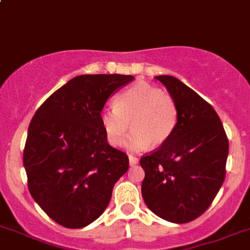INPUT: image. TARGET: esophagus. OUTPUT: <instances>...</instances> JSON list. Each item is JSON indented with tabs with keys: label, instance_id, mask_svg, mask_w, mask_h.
I'll return each mask as SVG.
<instances>
[{
	"label": "esophagus",
	"instance_id": "34e87169",
	"mask_svg": "<svg viewBox=\"0 0 250 250\" xmlns=\"http://www.w3.org/2000/svg\"><path fill=\"white\" fill-rule=\"evenodd\" d=\"M128 159H129L130 166H136V164L138 163V158L134 156H132V154H130V156H128Z\"/></svg>",
	"mask_w": 250,
	"mask_h": 250
}]
</instances>
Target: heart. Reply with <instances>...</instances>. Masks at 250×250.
I'll return each mask as SVG.
<instances>
[{
    "label": "heart",
    "mask_w": 250,
    "mask_h": 250,
    "mask_svg": "<svg viewBox=\"0 0 250 250\" xmlns=\"http://www.w3.org/2000/svg\"><path fill=\"white\" fill-rule=\"evenodd\" d=\"M113 108L100 113V122L105 138L112 146H121L127 134L130 150L161 147L174 133L179 113L175 101L161 88L146 82L128 87L114 98Z\"/></svg>",
    "instance_id": "1"
}]
</instances>
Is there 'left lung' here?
Segmentation results:
<instances>
[{"instance_id":"8db88e82","label":"left lung","mask_w":250,"mask_h":250,"mask_svg":"<svg viewBox=\"0 0 250 250\" xmlns=\"http://www.w3.org/2000/svg\"><path fill=\"white\" fill-rule=\"evenodd\" d=\"M178 107L179 120L163 146L141 158L145 203L159 218L188 223L203 214L226 178L229 143L212 105L173 76H157Z\"/></svg>"}]
</instances>
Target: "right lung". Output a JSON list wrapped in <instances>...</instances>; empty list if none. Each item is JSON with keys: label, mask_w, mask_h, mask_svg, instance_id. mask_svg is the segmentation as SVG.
<instances>
[{"label": "right lung", "mask_w": 250, "mask_h": 250, "mask_svg": "<svg viewBox=\"0 0 250 250\" xmlns=\"http://www.w3.org/2000/svg\"><path fill=\"white\" fill-rule=\"evenodd\" d=\"M125 75H82L52 93L36 111L23 150L28 189L56 223L83 228L101 217L116 182L129 167L111 147L100 113Z\"/></svg>", "instance_id": "add662e5"}]
</instances>
